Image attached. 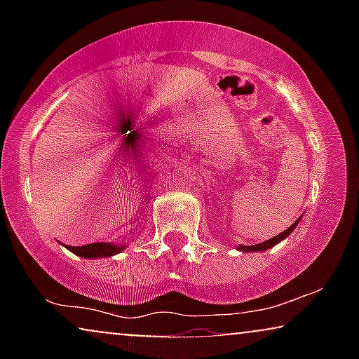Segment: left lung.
<instances>
[{"mask_svg":"<svg viewBox=\"0 0 359 359\" xmlns=\"http://www.w3.org/2000/svg\"><path fill=\"white\" fill-rule=\"evenodd\" d=\"M299 221H300V217H299L297 221L294 222V224L290 226V228L285 229V231H282L280 234H277V236H273V238H271V240H266V241H263V243H258V245H251V246L241 245L240 250H241V251H263V250H269V248H271V246H273V245H277V243L282 241L283 238H287L288 234H290L292 231H294V228H295V226H297Z\"/></svg>","mask_w":359,"mask_h":359,"instance_id":"1","label":"left lung"}]
</instances>
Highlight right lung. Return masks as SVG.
<instances>
[{
	"instance_id": "1",
	"label": "right lung",
	"mask_w": 359,
	"mask_h": 359,
	"mask_svg": "<svg viewBox=\"0 0 359 359\" xmlns=\"http://www.w3.org/2000/svg\"><path fill=\"white\" fill-rule=\"evenodd\" d=\"M72 253L82 258H101V257H113L121 251L123 245H111V243H90L84 246H67Z\"/></svg>"
}]
</instances>
